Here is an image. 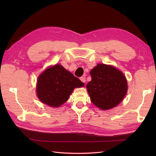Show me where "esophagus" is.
I'll return each mask as SVG.
<instances>
[{
  "mask_svg": "<svg viewBox=\"0 0 156 156\" xmlns=\"http://www.w3.org/2000/svg\"><path fill=\"white\" fill-rule=\"evenodd\" d=\"M80 80L82 82H86V78L84 76H82V77L80 78Z\"/></svg>",
  "mask_w": 156,
  "mask_h": 156,
  "instance_id": "1",
  "label": "esophagus"
}]
</instances>
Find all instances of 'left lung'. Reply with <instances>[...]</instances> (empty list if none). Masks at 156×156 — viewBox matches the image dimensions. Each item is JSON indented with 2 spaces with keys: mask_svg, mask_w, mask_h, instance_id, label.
I'll use <instances>...</instances> for the list:
<instances>
[{
  "mask_svg": "<svg viewBox=\"0 0 156 156\" xmlns=\"http://www.w3.org/2000/svg\"><path fill=\"white\" fill-rule=\"evenodd\" d=\"M90 74L92 80L87 85L90 101L102 110L115 107L127 92L124 74L113 66L98 64Z\"/></svg>",
  "mask_w": 156,
  "mask_h": 156,
  "instance_id": "1",
  "label": "left lung"
}]
</instances>
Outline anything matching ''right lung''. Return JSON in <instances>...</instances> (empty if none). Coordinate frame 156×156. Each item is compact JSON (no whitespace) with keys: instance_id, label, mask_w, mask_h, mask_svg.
<instances>
[{"instance_id":"add662e5","label":"right lung","mask_w":156,"mask_h":156,"mask_svg":"<svg viewBox=\"0 0 156 156\" xmlns=\"http://www.w3.org/2000/svg\"><path fill=\"white\" fill-rule=\"evenodd\" d=\"M84 84L61 65L48 68L39 76L37 84V97L42 102L58 107L68 101L76 87Z\"/></svg>"}]
</instances>
